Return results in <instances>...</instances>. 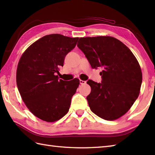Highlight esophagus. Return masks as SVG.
<instances>
[{
  "label": "esophagus",
  "instance_id": "obj_1",
  "mask_svg": "<svg viewBox=\"0 0 155 155\" xmlns=\"http://www.w3.org/2000/svg\"><path fill=\"white\" fill-rule=\"evenodd\" d=\"M80 84H86V81H83V80H80Z\"/></svg>",
  "mask_w": 155,
  "mask_h": 155
}]
</instances>
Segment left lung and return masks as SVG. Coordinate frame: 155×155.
I'll use <instances>...</instances> for the list:
<instances>
[{"mask_svg":"<svg viewBox=\"0 0 155 155\" xmlns=\"http://www.w3.org/2000/svg\"><path fill=\"white\" fill-rule=\"evenodd\" d=\"M77 46L92 68H103L101 83L87 82L91 88L87 97L91 111L104 120L118 119L139 95L143 75L139 62L126 45L109 36L80 38Z\"/></svg>","mask_w":155,"mask_h":155,"instance_id":"left-lung-1","label":"left lung"}]
</instances>
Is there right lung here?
<instances>
[{
    "mask_svg": "<svg viewBox=\"0 0 155 155\" xmlns=\"http://www.w3.org/2000/svg\"><path fill=\"white\" fill-rule=\"evenodd\" d=\"M78 39L46 35L29 46L18 61L16 78L20 94L28 110L42 120L55 122L68 112L80 81H65L57 74Z\"/></svg>",
    "mask_w": 155,
    "mask_h": 155,
    "instance_id": "add662e5",
    "label": "right lung"
}]
</instances>
